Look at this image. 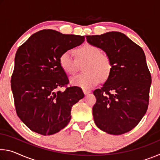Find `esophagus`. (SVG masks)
<instances>
[{
  "instance_id": "34e87169",
  "label": "esophagus",
  "mask_w": 160,
  "mask_h": 160,
  "mask_svg": "<svg viewBox=\"0 0 160 160\" xmlns=\"http://www.w3.org/2000/svg\"><path fill=\"white\" fill-rule=\"evenodd\" d=\"M83 92H84V94H85V95H86V94H88L89 93H90L91 92H90V90H85V89H84V90H83Z\"/></svg>"
}]
</instances>
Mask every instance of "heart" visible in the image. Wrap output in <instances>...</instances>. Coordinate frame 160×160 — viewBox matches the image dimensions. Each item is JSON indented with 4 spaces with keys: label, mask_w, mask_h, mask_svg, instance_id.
Returning <instances> with one entry per match:
<instances>
[{
    "label": "heart",
    "mask_w": 160,
    "mask_h": 160,
    "mask_svg": "<svg viewBox=\"0 0 160 160\" xmlns=\"http://www.w3.org/2000/svg\"><path fill=\"white\" fill-rule=\"evenodd\" d=\"M79 61H87L83 70L85 72L70 78V83L84 89H90L102 81L107 80L112 72V63L100 48L92 44H85L77 51ZM59 62L66 73L73 75L78 70V62L73 51L67 50L61 54Z\"/></svg>",
    "instance_id": "obj_1"
}]
</instances>
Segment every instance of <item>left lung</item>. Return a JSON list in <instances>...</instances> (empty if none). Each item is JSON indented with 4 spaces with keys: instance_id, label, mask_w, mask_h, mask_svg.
Here are the masks:
<instances>
[{
    "instance_id": "1",
    "label": "left lung",
    "mask_w": 160,
    "mask_h": 160,
    "mask_svg": "<svg viewBox=\"0 0 160 160\" xmlns=\"http://www.w3.org/2000/svg\"><path fill=\"white\" fill-rule=\"evenodd\" d=\"M90 44L110 58L112 72L102 88L93 92L94 123L102 131L121 135L131 131L148 110L151 75L142 48L121 32L86 36Z\"/></svg>"
}]
</instances>
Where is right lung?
<instances>
[{
    "instance_id": "right-lung-1",
    "label": "right lung",
    "mask_w": 160,
    "mask_h": 160,
    "mask_svg": "<svg viewBox=\"0 0 160 160\" xmlns=\"http://www.w3.org/2000/svg\"><path fill=\"white\" fill-rule=\"evenodd\" d=\"M84 41V36L43 29L18 48L11 89L18 117L31 131L49 135L69 123L72 107L84 93L75 86L58 90L69 82L59 58Z\"/></svg>"
}]
</instances>
